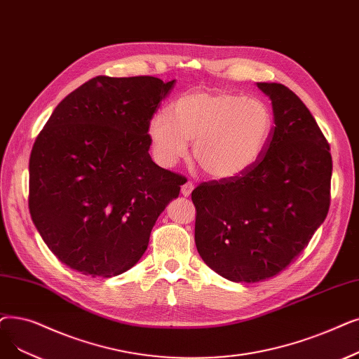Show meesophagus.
<instances>
[{
	"label": "esophagus",
	"instance_id": "esophagus-1",
	"mask_svg": "<svg viewBox=\"0 0 359 359\" xmlns=\"http://www.w3.org/2000/svg\"><path fill=\"white\" fill-rule=\"evenodd\" d=\"M182 195L183 196H189L191 195V192L194 191V183L192 182H184L183 184H182Z\"/></svg>",
	"mask_w": 359,
	"mask_h": 359
}]
</instances>
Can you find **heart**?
Returning <instances> with one entry per match:
<instances>
[{"instance_id": "1", "label": "heart", "mask_w": 359, "mask_h": 359, "mask_svg": "<svg viewBox=\"0 0 359 359\" xmlns=\"http://www.w3.org/2000/svg\"><path fill=\"white\" fill-rule=\"evenodd\" d=\"M274 130L270 105L255 97L214 89H195L171 104L170 113H155L148 123L152 151L164 167L188 155L217 180L236 179L266 152Z\"/></svg>"}]
</instances>
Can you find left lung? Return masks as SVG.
Instances as JSON below:
<instances>
[{"instance_id": "obj_1", "label": "left lung", "mask_w": 359, "mask_h": 359, "mask_svg": "<svg viewBox=\"0 0 359 359\" xmlns=\"http://www.w3.org/2000/svg\"><path fill=\"white\" fill-rule=\"evenodd\" d=\"M257 86L271 100L276 124L266 152L245 175L201 183L192 192L198 252L236 283L283 271L330 207L332 155L316 118L287 86Z\"/></svg>"}]
</instances>
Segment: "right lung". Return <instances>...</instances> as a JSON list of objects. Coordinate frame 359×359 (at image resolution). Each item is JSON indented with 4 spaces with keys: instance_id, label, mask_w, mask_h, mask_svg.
<instances>
[{
    "instance_id": "obj_1",
    "label": "right lung",
    "mask_w": 359,
    "mask_h": 359,
    "mask_svg": "<svg viewBox=\"0 0 359 359\" xmlns=\"http://www.w3.org/2000/svg\"><path fill=\"white\" fill-rule=\"evenodd\" d=\"M158 77L97 76L61 101L29 160V211L67 267L90 277L132 269L180 179L149 155V118L173 89Z\"/></svg>"
}]
</instances>
